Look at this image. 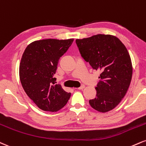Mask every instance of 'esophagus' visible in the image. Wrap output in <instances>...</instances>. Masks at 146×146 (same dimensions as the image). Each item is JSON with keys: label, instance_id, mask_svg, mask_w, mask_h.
I'll list each match as a JSON object with an SVG mask.
<instances>
[{"label": "esophagus", "instance_id": "esophagus-1", "mask_svg": "<svg viewBox=\"0 0 146 146\" xmlns=\"http://www.w3.org/2000/svg\"><path fill=\"white\" fill-rule=\"evenodd\" d=\"M84 88H85V86H84V85H82L80 87L78 88V90H83Z\"/></svg>", "mask_w": 146, "mask_h": 146}]
</instances>
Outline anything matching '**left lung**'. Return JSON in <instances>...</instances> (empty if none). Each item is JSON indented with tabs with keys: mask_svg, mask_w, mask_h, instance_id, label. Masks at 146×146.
Returning a JSON list of instances; mask_svg holds the SVG:
<instances>
[{
	"mask_svg": "<svg viewBox=\"0 0 146 146\" xmlns=\"http://www.w3.org/2000/svg\"><path fill=\"white\" fill-rule=\"evenodd\" d=\"M75 42L85 61L101 72L96 97L89 101L90 106L102 113L111 111L125 96L132 79L127 49L118 38L110 35H96Z\"/></svg>",
	"mask_w": 146,
	"mask_h": 146,
	"instance_id": "obj_1",
	"label": "left lung"
}]
</instances>
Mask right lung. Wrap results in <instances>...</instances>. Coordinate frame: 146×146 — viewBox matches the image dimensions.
I'll return each instance as SVG.
<instances>
[{
    "instance_id": "obj_1",
    "label": "right lung",
    "mask_w": 146,
    "mask_h": 146,
    "mask_svg": "<svg viewBox=\"0 0 146 146\" xmlns=\"http://www.w3.org/2000/svg\"><path fill=\"white\" fill-rule=\"evenodd\" d=\"M65 40H38L26 47L20 64L21 84L29 98L43 111H58L65 105L71 93L55 84V75L60 58L73 43Z\"/></svg>"
}]
</instances>
